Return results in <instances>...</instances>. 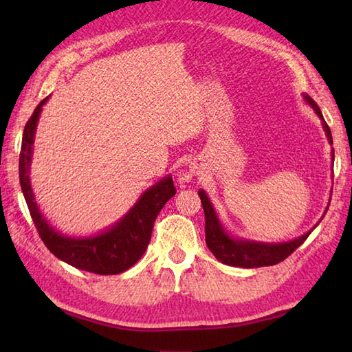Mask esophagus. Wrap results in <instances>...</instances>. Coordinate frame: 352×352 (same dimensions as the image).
Segmentation results:
<instances>
[{"instance_id":"esophagus-1","label":"esophagus","mask_w":352,"mask_h":352,"mask_svg":"<svg viewBox=\"0 0 352 352\" xmlns=\"http://www.w3.org/2000/svg\"><path fill=\"white\" fill-rule=\"evenodd\" d=\"M190 172H192V174L198 175V174H201V172H203V170H201V166H199L198 163H192V164H190Z\"/></svg>"}]
</instances>
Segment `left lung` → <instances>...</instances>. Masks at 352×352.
I'll list each match as a JSON object with an SVG mask.
<instances>
[{"label": "left lung", "mask_w": 352, "mask_h": 352, "mask_svg": "<svg viewBox=\"0 0 352 352\" xmlns=\"http://www.w3.org/2000/svg\"><path fill=\"white\" fill-rule=\"evenodd\" d=\"M302 96H304V101L309 104V106L313 109V111L318 115V118L322 121V129L325 131V136L328 142H330V145H333L330 126L327 125L322 113H320V109L318 107V104L313 101L309 95H302ZM331 159H333L331 163L334 164V149H331ZM198 195L201 198V204L204 207V214H206V243L208 246V250L212 251L213 256L219 261H222L223 265H228V266L260 267V266H271V265L280 263V261H283L284 258H287L290 254L298 248V246H301L304 243L305 239L309 237V234L318 227L319 223L318 222L315 227H313L310 231H307V233H304L302 236L289 242L267 243V242L250 241V239L234 237L233 234L228 233L226 227L222 226L219 216L216 213L212 201L208 199L207 193L201 189L198 190ZM327 210L328 208H325L322 218L325 216Z\"/></svg>", "instance_id": "1"}]
</instances>
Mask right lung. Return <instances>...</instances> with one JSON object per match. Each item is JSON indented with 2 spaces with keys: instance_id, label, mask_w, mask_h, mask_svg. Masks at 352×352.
Wrapping results in <instances>:
<instances>
[{
  "instance_id": "obj_1",
  "label": "right lung",
  "mask_w": 352,
  "mask_h": 352,
  "mask_svg": "<svg viewBox=\"0 0 352 352\" xmlns=\"http://www.w3.org/2000/svg\"><path fill=\"white\" fill-rule=\"evenodd\" d=\"M50 96L42 100L25 124L22 134V145L19 154V183L27 201L30 214L39 236L47 248L65 263L81 271L115 275L130 269L144 256L151 239L154 221L163 206L175 195L172 177H163L160 182L142 193L140 198L113 226L100 231L98 234L72 237L62 234L45 219L39 206L36 203L32 182H30V166H32L34 134L43 104Z\"/></svg>"
}]
</instances>
